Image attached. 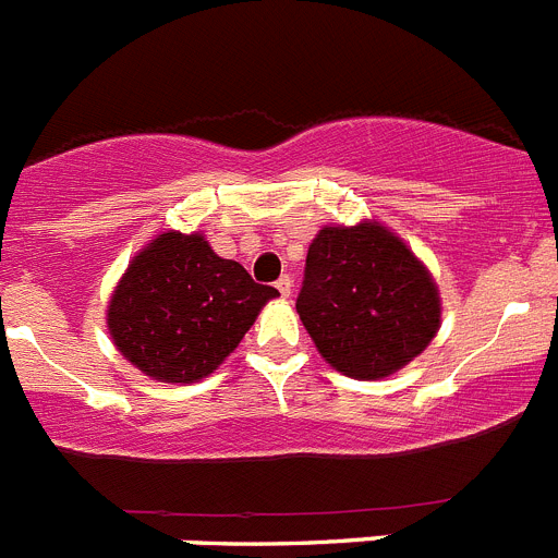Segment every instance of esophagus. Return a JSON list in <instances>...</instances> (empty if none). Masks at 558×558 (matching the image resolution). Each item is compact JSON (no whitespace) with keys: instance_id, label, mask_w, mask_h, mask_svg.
<instances>
[{"instance_id":"obj_1","label":"esophagus","mask_w":558,"mask_h":558,"mask_svg":"<svg viewBox=\"0 0 558 558\" xmlns=\"http://www.w3.org/2000/svg\"><path fill=\"white\" fill-rule=\"evenodd\" d=\"M276 290H279V295H282V299H288L290 290H293V282H290V276H282V279L276 282Z\"/></svg>"}]
</instances>
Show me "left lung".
Instances as JSON below:
<instances>
[{
  "label": "left lung",
  "instance_id": "8db88e82",
  "mask_svg": "<svg viewBox=\"0 0 558 558\" xmlns=\"http://www.w3.org/2000/svg\"><path fill=\"white\" fill-rule=\"evenodd\" d=\"M295 310L329 366L383 379L427 349L441 324L433 276L386 226H324Z\"/></svg>",
  "mask_w": 558,
  "mask_h": 558
}]
</instances>
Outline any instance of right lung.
<instances>
[{"mask_svg": "<svg viewBox=\"0 0 558 558\" xmlns=\"http://www.w3.org/2000/svg\"><path fill=\"white\" fill-rule=\"evenodd\" d=\"M279 290L211 251L204 234L165 231L133 256L108 302L122 357L159 383H198L229 357Z\"/></svg>", "mask_w": 558, "mask_h": 558, "instance_id": "add662e5", "label": "right lung"}]
</instances>
